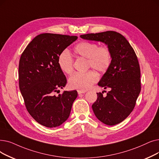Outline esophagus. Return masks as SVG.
Listing matches in <instances>:
<instances>
[{
  "label": "esophagus",
  "mask_w": 159,
  "mask_h": 159,
  "mask_svg": "<svg viewBox=\"0 0 159 159\" xmlns=\"http://www.w3.org/2000/svg\"><path fill=\"white\" fill-rule=\"evenodd\" d=\"M86 92L85 91H80V90H78V93L79 95H80L82 93H84Z\"/></svg>",
  "instance_id": "obj_1"
}]
</instances>
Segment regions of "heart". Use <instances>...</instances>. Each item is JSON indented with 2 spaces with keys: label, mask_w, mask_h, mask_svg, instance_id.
Masks as SVG:
<instances>
[{
  "label": "heart",
  "mask_w": 159,
  "mask_h": 159,
  "mask_svg": "<svg viewBox=\"0 0 159 159\" xmlns=\"http://www.w3.org/2000/svg\"><path fill=\"white\" fill-rule=\"evenodd\" d=\"M76 56L87 58L88 67H92L100 73L106 72L112 63V52L108 46H99L92 41H81L73 49ZM60 70L70 74L73 70V61L67 51L61 52L58 59ZM98 75L93 71L75 73L69 79V86L73 89L86 91L98 81Z\"/></svg>",
  "instance_id": "1"
}]
</instances>
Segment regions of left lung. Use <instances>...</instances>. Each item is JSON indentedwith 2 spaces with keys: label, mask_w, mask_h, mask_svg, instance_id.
Returning a JSON list of instances; mask_svg holds the SVG:
<instances>
[{
  "label": "left lung",
  "mask_w": 159,
  "mask_h": 159,
  "mask_svg": "<svg viewBox=\"0 0 159 159\" xmlns=\"http://www.w3.org/2000/svg\"><path fill=\"white\" fill-rule=\"evenodd\" d=\"M80 38L101 41L111 51V65L98 83L110 90L106 97L97 93L98 98L92 109L103 123L116 125L133 111L141 90L140 68L136 54L126 38L114 31L86 34Z\"/></svg>",
  "instance_id": "obj_1"
}]
</instances>
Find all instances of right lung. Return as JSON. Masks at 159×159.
Returning a JSON list of instances; mask_svg holds the SVG:
<instances>
[{"label": "right lung", "mask_w": 159, "mask_h": 159, "mask_svg": "<svg viewBox=\"0 0 159 159\" xmlns=\"http://www.w3.org/2000/svg\"><path fill=\"white\" fill-rule=\"evenodd\" d=\"M76 36L43 33L34 38L20 56L19 84L27 111L46 127L61 125L70 116L76 90L55 95L67 79L58 66L59 55L77 39Z\"/></svg>", "instance_id": "obj_1"}]
</instances>
